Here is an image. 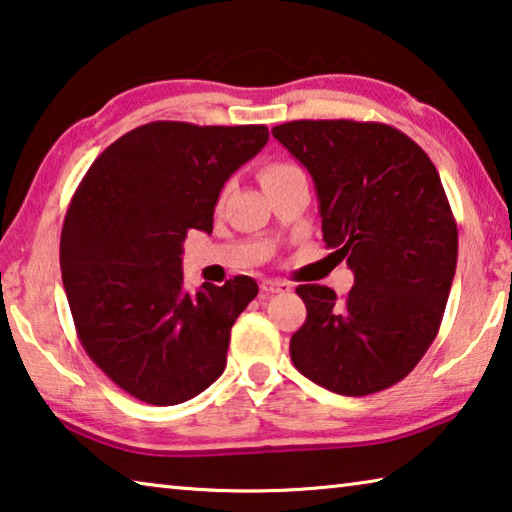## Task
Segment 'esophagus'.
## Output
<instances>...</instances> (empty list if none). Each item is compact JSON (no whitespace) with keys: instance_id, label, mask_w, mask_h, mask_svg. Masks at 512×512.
Returning a JSON list of instances; mask_svg holds the SVG:
<instances>
[{"instance_id":"esophagus-1","label":"esophagus","mask_w":512,"mask_h":512,"mask_svg":"<svg viewBox=\"0 0 512 512\" xmlns=\"http://www.w3.org/2000/svg\"><path fill=\"white\" fill-rule=\"evenodd\" d=\"M287 291H291L289 282H282V280H264L262 282V293H287Z\"/></svg>"}]
</instances>
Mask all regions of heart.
Masks as SVG:
<instances>
[{"label": "heart", "instance_id": "1", "mask_svg": "<svg viewBox=\"0 0 512 512\" xmlns=\"http://www.w3.org/2000/svg\"><path fill=\"white\" fill-rule=\"evenodd\" d=\"M293 171H298V167L291 162H266L264 167L259 169V183L266 187V185L275 183V180L289 176V173H293Z\"/></svg>", "mask_w": 512, "mask_h": 512}]
</instances>
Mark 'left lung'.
Instances as JSON below:
<instances>
[{"mask_svg":"<svg viewBox=\"0 0 512 512\" xmlns=\"http://www.w3.org/2000/svg\"><path fill=\"white\" fill-rule=\"evenodd\" d=\"M273 137L311 173L323 239L354 273L345 298L323 284L296 289L307 318L291 361L327 391L391 388L436 339L452 289L458 230L429 155L379 121L300 119Z\"/></svg>","mask_w":512,"mask_h":512,"instance_id":"1","label":"left lung"}]
</instances>
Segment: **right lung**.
<instances>
[{"label": "right lung", "instance_id": "add662e5", "mask_svg": "<svg viewBox=\"0 0 512 512\" xmlns=\"http://www.w3.org/2000/svg\"><path fill=\"white\" fill-rule=\"evenodd\" d=\"M268 142L266 126L151 121L85 173L60 235V271L83 350L135 400L180 404L221 377L237 316L257 282H183L189 230L212 232L232 173Z\"/></svg>", "mask_w": 512, "mask_h": 512}]
</instances>
